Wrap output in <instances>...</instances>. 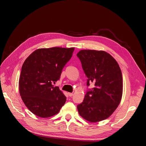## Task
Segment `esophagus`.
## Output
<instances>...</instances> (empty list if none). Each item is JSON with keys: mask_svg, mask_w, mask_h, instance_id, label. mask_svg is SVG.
<instances>
[{"mask_svg": "<svg viewBox=\"0 0 146 146\" xmlns=\"http://www.w3.org/2000/svg\"><path fill=\"white\" fill-rule=\"evenodd\" d=\"M68 95H69V96H70V97H72V96L73 95V93H69Z\"/></svg>", "mask_w": 146, "mask_h": 146, "instance_id": "obj_1", "label": "esophagus"}]
</instances>
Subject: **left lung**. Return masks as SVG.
Listing matches in <instances>:
<instances>
[{"label":"left lung","instance_id":"8db88e82","mask_svg":"<svg viewBox=\"0 0 146 146\" xmlns=\"http://www.w3.org/2000/svg\"><path fill=\"white\" fill-rule=\"evenodd\" d=\"M83 70L95 88L86 93L82 103L77 106L79 115L90 122L110 117L122 99V75L119 65L104 51L83 49L77 53Z\"/></svg>","mask_w":146,"mask_h":146}]
</instances>
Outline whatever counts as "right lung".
Returning <instances> with one entry per match:
<instances>
[{
	"mask_svg": "<svg viewBox=\"0 0 146 146\" xmlns=\"http://www.w3.org/2000/svg\"><path fill=\"white\" fill-rule=\"evenodd\" d=\"M74 49L60 47L38 49L24 61L19 81V93L24 104L34 115L52 117L65 104L66 96L53 84L59 80Z\"/></svg>",
	"mask_w": 146,
	"mask_h": 146,
	"instance_id": "right-lung-1",
	"label": "right lung"
}]
</instances>
